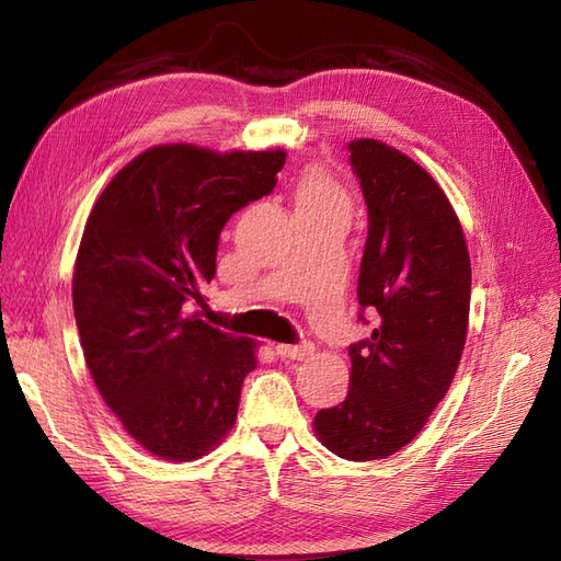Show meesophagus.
Instances as JSON below:
<instances>
[{"label":"esophagus","instance_id":"obj_1","mask_svg":"<svg viewBox=\"0 0 561 561\" xmlns=\"http://www.w3.org/2000/svg\"><path fill=\"white\" fill-rule=\"evenodd\" d=\"M276 355L283 360H307L309 355H313V346L311 344H297V346H290V344H278L276 346Z\"/></svg>","mask_w":561,"mask_h":561}]
</instances>
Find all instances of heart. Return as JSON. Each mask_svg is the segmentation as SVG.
I'll use <instances>...</instances> for the list:
<instances>
[{
  "mask_svg": "<svg viewBox=\"0 0 561 561\" xmlns=\"http://www.w3.org/2000/svg\"><path fill=\"white\" fill-rule=\"evenodd\" d=\"M295 206L297 210L313 208H342L346 210V196L336 180L322 171V168H309L304 171L295 186Z\"/></svg>",
  "mask_w": 561,
  "mask_h": 561,
  "instance_id": "heart-1",
  "label": "heart"
}]
</instances>
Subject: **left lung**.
Segmentation results:
<instances>
[{"label": "left lung", "instance_id": "8db88e82", "mask_svg": "<svg viewBox=\"0 0 561 561\" xmlns=\"http://www.w3.org/2000/svg\"><path fill=\"white\" fill-rule=\"evenodd\" d=\"M348 151L369 213L358 301L379 325L348 348V396L320 410L313 431L332 454L375 461L412 443L454 381L468 334L470 254L443 186L416 161L371 138Z\"/></svg>", "mask_w": 561, "mask_h": 561}]
</instances>
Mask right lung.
<instances>
[{
	"label": "right lung",
	"mask_w": 561,
	"mask_h": 561,
	"mask_svg": "<svg viewBox=\"0 0 561 561\" xmlns=\"http://www.w3.org/2000/svg\"><path fill=\"white\" fill-rule=\"evenodd\" d=\"M283 149L157 145L98 196L75 262L83 358L124 431L163 461H196L233 428L257 342L190 313L227 219L276 186Z\"/></svg>",
	"instance_id": "1"
}]
</instances>
